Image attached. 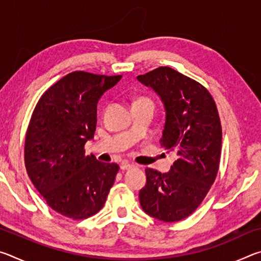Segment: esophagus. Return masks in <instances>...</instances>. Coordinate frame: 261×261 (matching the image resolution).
Returning <instances> with one entry per match:
<instances>
[{"label":"esophagus","instance_id":"obj_1","mask_svg":"<svg viewBox=\"0 0 261 261\" xmlns=\"http://www.w3.org/2000/svg\"><path fill=\"white\" fill-rule=\"evenodd\" d=\"M132 167H134V165H131V163L126 162V161L121 163V169H122V170H129V169H131Z\"/></svg>","mask_w":261,"mask_h":261}]
</instances>
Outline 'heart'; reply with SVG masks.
Here are the masks:
<instances>
[{
  "label": "heart",
  "mask_w": 261,
  "mask_h": 261,
  "mask_svg": "<svg viewBox=\"0 0 261 261\" xmlns=\"http://www.w3.org/2000/svg\"><path fill=\"white\" fill-rule=\"evenodd\" d=\"M141 100H147V99H141ZM147 101H149V100H147Z\"/></svg>",
  "instance_id": "1"
}]
</instances>
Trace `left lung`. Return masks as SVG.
I'll list each match as a JSON object with an SVG mask.
<instances>
[{"instance_id": "1", "label": "left lung", "mask_w": 261, "mask_h": 261, "mask_svg": "<svg viewBox=\"0 0 261 261\" xmlns=\"http://www.w3.org/2000/svg\"><path fill=\"white\" fill-rule=\"evenodd\" d=\"M137 79L151 87L166 112L161 145L177 154L168 173L146 168L141 208L163 222L192 214L204 200L219 170L222 129L206 88L176 70L161 67Z\"/></svg>"}]
</instances>
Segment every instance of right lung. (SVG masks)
I'll use <instances>...</instances> for the list:
<instances>
[{
    "label": "right lung",
    "mask_w": 261,
    "mask_h": 261,
    "mask_svg": "<svg viewBox=\"0 0 261 261\" xmlns=\"http://www.w3.org/2000/svg\"><path fill=\"white\" fill-rule=\"evenodd\" d=\"M122 76L74 71L61 78L35 106L25 138L29 177L48 206L73 220L102 208L120 167L85 155L94 137L96 107Z\"/></svg>",
    "instance_id": "1"
}]
</instances>
